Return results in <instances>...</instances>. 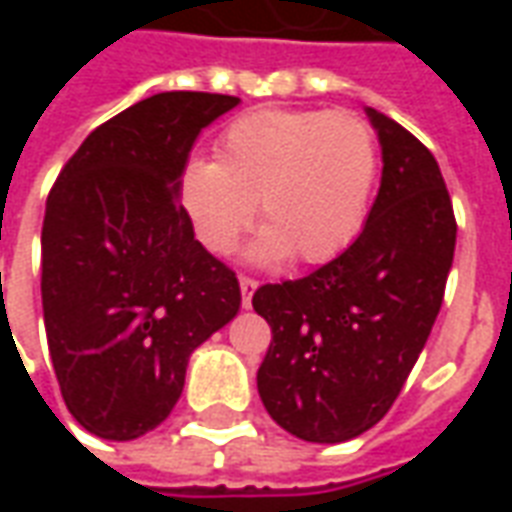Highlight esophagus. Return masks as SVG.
Segmentation results:
<instances>
[{"instance_id":"1","label":"esophagus","mask_w":512,"mask_h":512,"mask_svg":"<svg viewBox=\"0 0 512 512\" xmlns=\"http://www.w3.org/2000/svg\"><path fill=\"white\" fill-rule=\"evenodd\" d=\"M238 285H241V304H244V307H252V293L257 290V279L238 277Z\"/></svg>"}]
</instances>
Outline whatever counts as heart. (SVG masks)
I'll return each instance as SVG.
<instances>
[{"label": "heart", "mask_w": 512, "mask_h": 512, "mask_svg": "<svg viewBox=\"0 0 512 512\" xmlns=\"http://www.w3.org/2000/svg\"><path fill=\"white\" fill-rule=\"evenodd\" d=\"M378 172V142L348 109H257L235 117L216 142V161L191 158L178 175V202L208 252H230L255 202L266 227L252 257L290 252L323 263L354 241Z\"/></svg>", "instance_id": "obj_1"}]
</instances>
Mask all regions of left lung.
Returning <instances> with one entry per match:
<instances>
[{
  "mask_svg": "<svg viewBox=\"0 0 512 512\" xmlns=\"http://www.w3.org/2000/svg\"><path fill=\"white\" fill-rule=\"evenodd\" d=\"M367 117L384 172L365 230L326 266L252 296L271 326L260 400L279 428L318 444L356 439L392 408L455 255L458 224L433 153L392 117Z\"/></svg>",
  "mask_w": 512,
  "mask_h": 512,
  "instance_id": "1",
  "label": "left lung"
}]
</instances>
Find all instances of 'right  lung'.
Returning a JSON list of instances; mask_svg holds the SVG:
<instances>
[{"instance_id":"add662e5","label":"right lung","mask_w":512,"mask_h":512,"mask_svg":"<svg viewBox=\"0 0 512 512\" xmlns=\"http://www.w3.org/2000/svg\"><path fill=\"white\" fill-rule=\"evenodd\" d=\"M235 95L158 93L87 136L43 216V321L65 406L131 441L169 417L191 351L241 307L233 268L194 238L178 175Z\"/></svg>"}]
</instances>
